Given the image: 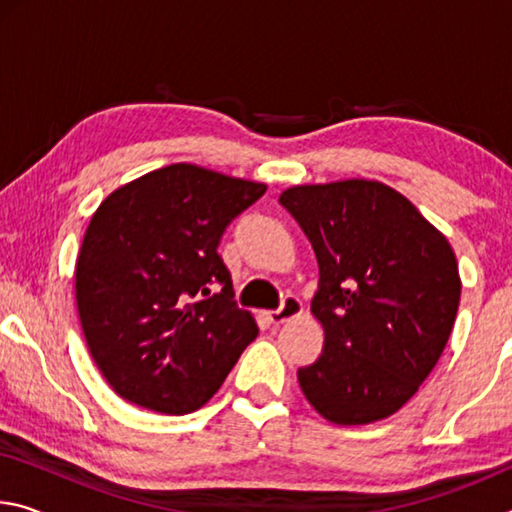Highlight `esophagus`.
Returning <instances> with one entry per match:
<instances>
[{"label":"esophagus","mask_w":512,"mask_h":512,"mask_svg":"<svg viewBox=\"0 0 512 512\" xmlns=\"http://www.w3.org/2000/svg\"><path fill=\"white\" fill-rule=\"evenodd\" d=\"M300 314H302V302H300V298L287 296V298L282 300V305L277 307L275 311H268V320H271L273 325H282V323H287V320L296 318V316H300Z\"/></svg>","instance_id":"1"}]
</instances>
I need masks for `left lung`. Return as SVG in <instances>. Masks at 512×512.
Listing matches in <instances>:
<instances>
[{
	"label": "left lung",
	"mask_w": 512,
	"mask_h": 512,
	"mask_svg": "<svg viewBox=\"0 0 512 512\" xmlns=\"http://www.w3.org/2000/svg\"><path fill=\"white\" fill-rule=\"evenodd\" d=\"M318 259L311 311L320 357L298 370L309 404L336 424L384 420L411 400L452 334L461 277L449 241L375 180L280 196Z\"/></svg>",
	"instance_id": "obj_1"
}]
</instances>
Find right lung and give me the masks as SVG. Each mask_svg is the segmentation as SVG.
Segmentation results:
<instances>
[{"label": "right lung", "mask_w": 512, "mask_h": 512, "mask_svg": "<svg viewBox=\"0 0 512 512\" xmlns=\"http://www.w3.org/2000/svg\"><path fill=\"white\" fill-rule=\"evenodd\" d=\"M264 192L171 164L119 187L94 212L76 262V305L92 359L119 397L192 413L257 339L219 244Z\"/></svg>", "instance_id": "obj_1"}]
</instances>
